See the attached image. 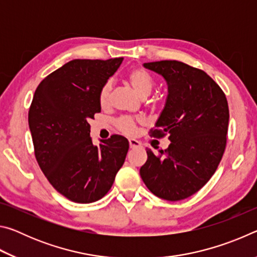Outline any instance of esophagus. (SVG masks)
<instances>
[{
  "instance_id": "34e87169",
  "label": "esophagus",
  "mask_w": 257,
  "mask_h": 257,
  "mask_svg": "<svg viewBox=\"0 0 257 257\" xmlns=\"http://www.w3.org/2000/svg\"><path fill=\"white\" fill-rule=\"evenodd\" d=\"M129 146L130 149H138V147L142 146V144L141 142L136 141V139H129Z\"/></svg>"
}]
</instances>
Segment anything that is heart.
<instances>
[{
  "label": "heart",
  "mask_w": 257,
  "mask_h": 257,
  "mask_svg": "<svg viewBox=\"0 0 257 257\" xmlns=\"http://www.w3.org/2000/svg\"><path fill=\"white\" fill-rule=\"evenodd\" d=\"M128 80L133 89L141 97H147L154 88V79L144 69H135L129 73ZM112 90V82L108 80L102 86L98 94V103L102 107H106L110 104ZM141 118L133 116H121L115 120V127L125 135H133L137 129V124L142 122Z\"/></svg>",
  "instance_id": "heart-1"
}]
</instances>
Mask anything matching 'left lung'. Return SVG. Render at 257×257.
<instances>
[{
    "label": "left lung",
    "mask_w": 257,
    "mask_h": 257,
    "mask_svg": "<svg viewBox=\"0 0 257 257\" xmlns=\"http://www.w3.org/2000/svg\"><path fill=\"white\" fill-rule=\"evenodd\" d=\"M168 84L167 103L151 136L170 139L153 153L141 177L155 196L176 202L191 196L211 179L227 145L229 107L220 86L201 69L176 60L144 63Z\"/></svg>",
    "instance_id": "1"
}]
</instances>
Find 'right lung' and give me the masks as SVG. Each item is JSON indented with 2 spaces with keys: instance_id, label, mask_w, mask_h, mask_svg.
Listing matches in <instances>:
<instances>
[{
  "instance_id": "1",
  "label": "right lung",
  "mask_w": 257,
  "mask_h": 257,
  "mask_svg": "<svg viewBox=\"0 0 257 257\" xmlns=\"http://www.w3.org/2000/svg\"><path fill=\"white\" fill-rule=\"evenodd\" d=\"M122 60H72L35 90L28 112L35 156L50 184L75 203L105 196L124 163L127 139L112 135L95 146L88 123L101 112L99 90Z\"/></svg>"
}]
</instances>
